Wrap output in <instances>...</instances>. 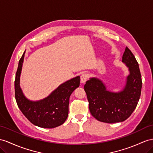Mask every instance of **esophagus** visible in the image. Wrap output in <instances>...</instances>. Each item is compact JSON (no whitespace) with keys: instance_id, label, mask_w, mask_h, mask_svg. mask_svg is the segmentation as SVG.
Returning a JSON list of instances; mask_svg holds the SVG:
<instances>
[{"instance_id":"34e87169","label":"esophagus","mask_w":153,"mask_h":153,"mask_svg":"<svg viewBox=\"0 0 153 153\" xmlns=\"http://www.w3.org/2000/svg\"><path fill=\"white\" fill-rule=\"evenodd\" d=\"M88 74H82V75L81 76V83L82 84L85 83V82L87 81L88 79Z\"/></svg>"}]
</instances>
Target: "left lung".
<instances>
[{"mask_svg": "<svg viewBox=\"0 0 153 153\" xmlns=\"http://www.w3.org/2000/svg\"><path fill=\"white\" fill-rule=\"evenodd\" d=\"M128 70L123 88L119 92L107 90L100 79L91 77L85 85L91 114L101 122L114 123L126 120L134 111L141 95L142 76L134 55L127 47L122 57Z\"/></svg>", "mask_w": 153, "mask_h": 153, "instance_id": "left-lung-1", "label": "left lung"}]
</instances>
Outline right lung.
I'll return each mask as SVG.
<instances>
[{
    "mask_svg": "<svg viewBox=\"0 0 153 153\" xmlns=\"http://www.w3.org/2000/svg\"><path fill=\"white\" fill-rule=\"evenodd\" d=\"M25 54L19 60L15 75V96L19 109L31 123L37 127L52 128L62 125L68 116L70 96L79 87L80 77L66 81L44 99L32 101L25 96L20 87V77Z\"/></svg>",
    "mask_w": 153,
    "mask_h": 153,
    "instance_id": "right-lung-1",
    "label": "right lung"
}]
</instances>
